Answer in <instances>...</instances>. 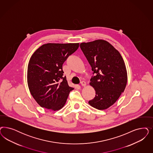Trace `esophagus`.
Returning <instances> with one entry per match:
<instances>
[{
	"label": "esophagus",
	"instance_id": "esophagus-1",
	"mask_svg": "<svg viewBox=\"0 0 153 153\" xmlns=\"http://www.w3.org/2000/svg\"><path fill=\"white\" fill-rule=\"evenodd\" d=\"M80 83H81V85H82V86H84V87H85V86L86 85V82H85V81H82Z\"/></svg>",
	"mask_w": 153,
	"mask_h": 153
}]
</instances>
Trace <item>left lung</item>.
<instances>
[{"label": "left lung", "instance_id": "obj_1", "mask_svg": "<svg viewBox=\"0 0 153 153\" xmlns=\"http://www.w3.org/2000/svg\"><path fill=\"white\" fill-rule=\"evenodd\" d=\"M80 47L95 74L89 84L94 89L96 96L88 104L98 110L108 108L118 100L127 85L123 59L118 51L104 40L82 43Z\"/></svg>", "mask_w": 153, "mask_h": 153}]
</instances>
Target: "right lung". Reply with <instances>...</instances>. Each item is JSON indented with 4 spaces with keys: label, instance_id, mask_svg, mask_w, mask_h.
<instances>
[{
    "label": "right lung",
    "instance_id": "right-lung-1",
    "mask_svg": "<svg viewBox=\"0 0 153 153\" xmlns=\"http://www.w3.org/2000/svg\"><path fill=\"white\" fill-rule=\"evenodd\" d=\"M79 43H47L31 56L27 67V80L30 92L42 108L56 111L62 108L70 87L64 77L62 65L79 47Z\"/></svg>",
    "mask_w": 153,
    "mask_h": 153
}]
</instances>
